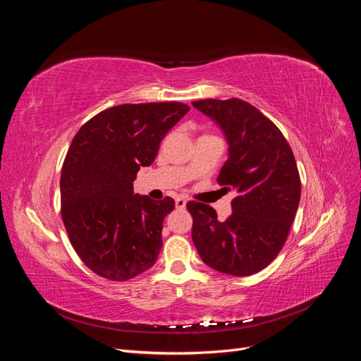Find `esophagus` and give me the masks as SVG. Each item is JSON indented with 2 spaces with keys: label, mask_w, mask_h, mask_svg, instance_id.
Instances as JSON below:
<instances>
[{
  "label": "esophagus",
  "mask_w": 361,
  "mask_h": 361,
  "mask_svg": "<svg viewBox=\"0 0 361 361\" xmlns=\"http://www.w3.org/2000/svg\"><path fill=\"white\" fill-rule=\"evenodd\" d=\"M174 204H176L178 209H183V207L187 206V200L182 199V197H178L176 200H174Z\"/></svg>",
  "instance_id": "esophagus-1"
}]
</instances>
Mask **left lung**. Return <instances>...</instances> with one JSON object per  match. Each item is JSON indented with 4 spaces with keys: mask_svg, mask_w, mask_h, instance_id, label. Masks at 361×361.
Wrapping results in <instances>:
<instances>
[{
    "mask_svg": "<svg viewBox=\"0 0 361 361\" xmlns=\"http://www.w3.org/2000/svg\"><path fill=\"white\" fill-rule=\"evenodd\" d=\"M192 106L224 134L228 157L216 182L236 195L226 221L209 204L187 203L192 243L207 267L231 276L256 274L280 253L297 214V162L280 129L248 102L203 99Z\"/></svg>",
    "mask_w": 361,
    "mask_h": 361,
    "instance_id": "obj_1",
    "label": "left lung"
}]
</instances>
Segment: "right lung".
Returning <instances> with one entry per match:
<instances>
[{
	"instance_id": "obj_1",
	"label": "right lung",
	"mask_w": 361,
	"mask_h": 361,
	"mask_svg": "<svg viewBox=\"0 0 361 361\" xmlns=\"http://www.w3.org/2000/svg\"><path fill=\"white\" fill-rule=\"evenodd\" d=\"M188 111L180 102L123 104L73 137L61 169V216L72 247L97 276L125 281L155 265L174 200L135 194L134 180Z\"/></svg>"
}]
</instances>
